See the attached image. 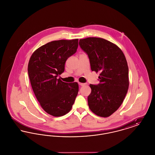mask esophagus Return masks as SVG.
<instances>
[{
    "label": "esophagus",
    "instance_id": "esophagus-1",
    "mask_svg": "<svg viewBox=\"0 0 155 155\" xmlns=\"http://www.w3.org/2000/svg\"><path fill=\"white\" fill-rule=\"evenodd\" d=\"M78 84H79V85H81V86H84V85H86V84H85V83H81V82H79Z\"/></svg>",
    "mask_w": 155,
    "mask_h": 155
}]
</instances>
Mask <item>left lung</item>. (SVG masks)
I'll use <instances>...</instances> for the list:
<instances>
[{"label":"left lung","instance_id":"8db88e82","mask_svg":"<svg viewBox=\"0 0 155 155\" xmlns=\"http://www.w3.org/2000/svg\"><path fill=\"white\" fill-rule=\"evenodd\" d=\"M79 45L88 56L91 70L100 73V83L89 85V107L98 116L109 117L123 103L129 87L125 56L116 45L101 38L81 39Z\"/></svg>","mask_w":155,"mask_h":155}]
</instances>
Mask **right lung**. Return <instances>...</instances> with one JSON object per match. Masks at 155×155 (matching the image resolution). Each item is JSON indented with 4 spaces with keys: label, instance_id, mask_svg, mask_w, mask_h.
Here are the masks:
<instances>
[{
    "label": "right lung",
    "instance_id": "add662e5",
    "mask_svg": "<svg viewBox=\"0 0 155 155\" xmlns=\"http://www.w3.org/2000/svg\"><path fill=\"white\" fill-rule=\"evenodd\" d=\"M78 46V39L54 41L38 48L30 58L28 73L32 90L42 109L54 117L71 110L77 96V82H64L58 77Z\"/></svg>",
    "mask_w": 155,
    "mask_h": 155
}]
</instances>
